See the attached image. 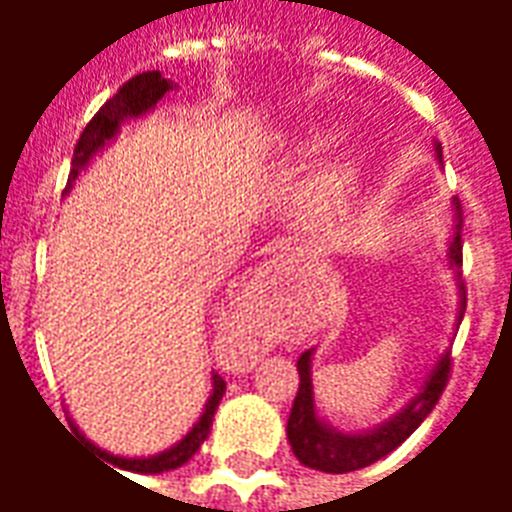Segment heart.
<instances>
[{"label": "heart", "mask_w": 512, "mask_h": 512, "mask_svg": "<svg viewBox=\"0 0 512 512\" xmlns=\"http://www.w3.org/2000/svg\"><path fill=\"white\" fill-rule=\"evenodd\" d=\"M340 180H345V178H340Z\"/></svg>", "instance_id": "b5f03b06"}]
</instances>
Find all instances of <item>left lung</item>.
<instances>
[{"instance_id": "obj_1", "label": "left lung", "mask_w": 512, "mask_h": 512, "mask_svg": "<svg viewBox=\"0 0 512 512\" xmlns=\"http://www.w3.org/2000/svg\"><path fill=\"white\" fill-rule=\"evenodd\" d=\"M436 158L441 161V145H436ZM455 211H458V224H455V235L450 241V266L461 268L463 266V244H461V205L455 202ZM461 288V315L466 312V285ZM299 392L293 400L288 417V441L293 447V455L299 458L304 466L318 469L326 474H345L356 472V469H365L370 463L381 461L384 455L400 447L403 441L422 425V419L428 417L430 411L439 403L444 386L450 381L452 370V356L450 351L441 354L436 367L430 370L428 381L422 384L419 395L408 403L400 414L378 425V428L367 430V433H343V430H334L332 425H326L318 414H315V397H312V348L299 356Z\"/></svg>"}]
</instances>
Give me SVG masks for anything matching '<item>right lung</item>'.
<instances>
[{
	"instance_id": "right-lung-1",
	"label": "right lung",
	"mask_w": 512,
	"mask_h": 512,
	"mask_svg": "<svg viewBox=\"0 0 512 512\" xmlns=\"http://www.w3.org/2000/svg\"><path fill=\"white\" fill-rule=\"evenodd\" d=\"M172 90V84L169 79H164L158 71H145V73H136L134 79H128L120 90H117L109 101H106L95 117L87 123V128L79 136V142L73 147V161H71V175H68V189H71V183L79 178V172H82L87 164H90V158L101 150V147L112 139V136L120 131V123L123 120H131V117H139L150 112L153 106L164 98V93ZM224 384L222 376H213V392L208 397V403H205V411H202L200 422L194 425V428L183 436V439L175 444V447H169V450L158 452V455H150V458H120V455H109L101 447H93V452H98L106 463H112L117 469H126V472H136V474H158V472H169V469H178L183 463L194 458V452L200 450L202 441L208 439V433H211L213 425V414H216V408H219V400H222ZM73 428V425H71ZM76 430V428H73ZM76 436H82L79 430H76ZM84 439V436H82ZM109 466V469H112Z\"/></svg>"
}]
</instances>
